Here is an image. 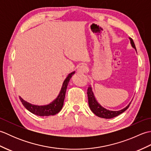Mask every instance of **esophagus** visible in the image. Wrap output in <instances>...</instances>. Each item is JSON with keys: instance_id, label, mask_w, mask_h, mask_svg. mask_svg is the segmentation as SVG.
Wrapping results in <instances>:
<instances>
[{"instance_id": "1", "label": "esophagus", "mask_w": 151, "mask_h": 151, "mask_svg": "<svg viewBox=\"0 0 151 151\" xmlns=\"http://www.w3.org/2000/svg\"><path fill=\"white\" fill-rule=\"evenodd\" d=\"M86 70H87V67H86V66L84 65H82L78 67L77 71L79 73H84L86 72Z\"/></svg>"}]
</instances>
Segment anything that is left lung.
Instances as JSON below:
<instances>
[{"mask_svg": "<svg viewBox=\"0 0 151 151\" xmlns=\"http://www.w3.org/2000/svg\"><path fill=\"white\" fill-rule=\"evenodd\" d=\"M129 40L130 41L131 45H132V47L134 48V49H135V50H136L135 44H134L133 40L130 37H129ZM87 94H88V97L89 106L91 110L93 111V113L99 117H102L104 119H111L116 116H118L119 115H120L121 114L123 113L124 111H126L128 109V108L129 107L130 104H131V102H130L129 104V105H127L126 107L124 108L123 109H122V110H118V111H111V110H107V109L102 107V106L97 101V99H95V97L94 95L93 92L92 88L91 86H89L88 87Z\"/></svg>", "mask_w": 151, "mask_h": 151, "instance_id": "obj_1", "label": "left lung"}]
</instances>
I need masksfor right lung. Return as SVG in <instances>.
Listing matches in <instances>:
<instances>
[{"label":"right lung","mask_w":151,"mask_h":151,"mask_svg":"<svg viewBox=\"0 0 151 151\" xmlns=\"http://www.w3.org/2000/svg\"><path fill=\"white\" fill-rule=\"evenodd\" d=\"M75 71H73L69 74L63 82L62 88H61V90L58 97L52 102H51L50 104L43 106L32 104L25 101L19 96V99H20L22 104L31 113L36 115H39V116H49V115H56L62 110L63 106V102L64 99H65L67 86H68L70 79L71 78L72 76L75 74Z\"/></svg>","instance_id":"obj_1"}]
</instances>
